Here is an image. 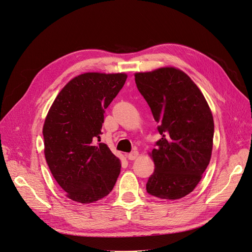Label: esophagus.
Segmentation results:
<instances>
[{
    "mask_svg": "<svg viewBox=\"0 0 252 252\" xmlns=\"http://www.w3.org/2000/svg\"><path fill=\"white\" fill-rule=\"evenodd\" d=\"M138 156H139V152L138 151H132L130 153H128L127 155V158L129 159V160H134V159H136L137 158H138Z\"/></svg>",
    "mask_w": 252,
    "mask_h": 252,
    "instance_id": "obj_1",
    "label": "esophagus"
}]
</instances>
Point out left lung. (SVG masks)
<instances>
[{
	"label": "left lung",
	"instance_id": "left-lung-1",
	"mask_svg": "<svg viewBox=\"0 0 252 252\" xmlns=\"http://www.w3.org/2000/svg\"><path fill=\"white\" fill-rule=\"evenodd\" d=\"M135 81L160 134L151 152L156 169L146 190L158 199L178 200L194 189L209 165L211 110L199 87L178 69L137 73Z\"/></svg>",
	"mask_w": 252,
	"mask_h": 252
}]
</instances>
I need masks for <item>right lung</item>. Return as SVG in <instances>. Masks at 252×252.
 Masks as SVG:
<instances>
[{
    "mask_svg": "<svg viewBox=\"0 0 252 252\" xmlns=\"http://www.w3.org/2000/svg\"><path fill=\"white\" fill-rule=\"evenodd\" d=\"M124 73H85L54 100L43 126L44 153L54 179L68 198L82 204L113 189L120 160L99 141L104 113L126 80Z\"/></svg>",
    "mask_w": 252,
    "mask_h": 252,
    "instance_id": "add662e5",
    "label": "right lung"
}]
</instances>
